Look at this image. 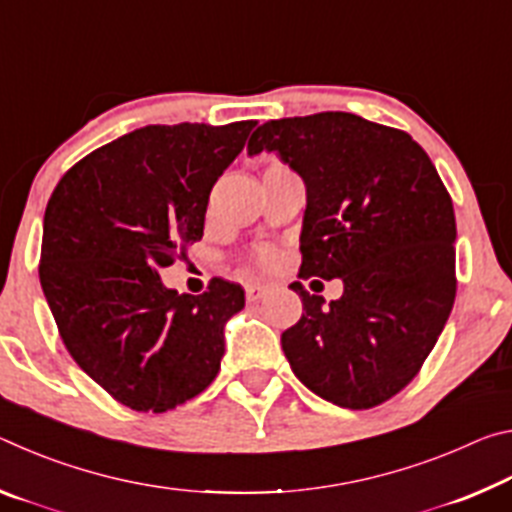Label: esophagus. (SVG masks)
I'll return each instance as SVG.
<instances>
[{
	"label": "esophagus",
	"instance_id": "1",
	"mask_svg": "<svg viewBox=\"0 0 512 512\" xmlns=\"http://www.w3.org/2000/svg\"><path fill=\"white\" fill-rule=\"evenodd\" d=\"M266 284H262V282H253V284H248L246 287V300L248 302H255V300H259L266 293Z\"/></svg>",
	"mask_w": 512,
	"mask_h": 512
}]
</instances>
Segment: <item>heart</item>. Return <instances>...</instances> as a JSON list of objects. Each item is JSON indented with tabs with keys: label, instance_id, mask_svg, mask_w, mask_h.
<instances>
[{
	"label": "heart",
	"instance_id": "1",
	"mask_svg": "<svg viewBox=\"0 0 512 512\" xmlns=\"http://www.w3.org/2000/svg\"><path fill=\"white\" fill-rule=\"evenodd\" d=\"M273 259V250L271 248H262V250H257V262L259 264H268Z\"/></svg>",
	"mask_w": 512,
	"mask_h": 512
}]
</instances>
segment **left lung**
<instances>
[{
    "label": "left lung",
    "mask_w": 512,
    "mask_h": 512,
    "mask_svg": "<svg viewBox=\"0 0 512 512\" xmlns=\"http://www.w3.org/2000/svg\"><path fill=\"white\" fill-rule=\"evenodd\" d=\"M262 151L305 180L300 277L343 280L329 305L291 284L302 316L282 350L318 397L372 409L418 375L454 307L452 198L409 133L352 112L266 121L248 142Z\"/></svg>",
    "instance_id": "8db88e82"
}]
</instances>
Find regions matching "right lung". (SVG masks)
Segmentation results:
<instances>
[{"instance_id":"right-lung-1","label":"right lung","mask_w":512,"mask_h":512,"mask_svg":"<svg viewBox=\"0 0 512 512\" xmlns=\"http://www.w3.org/2000/svg\"><path fill=\"white\" fill-rule=\"evenodd\" d=\"M257 121L144 126L85 155L45 210L40 284L83 372L128 409L164 413L212 384L239 284L178 296L160 268L203 237L207 198Z\"/></svg>"}]
</instances>
